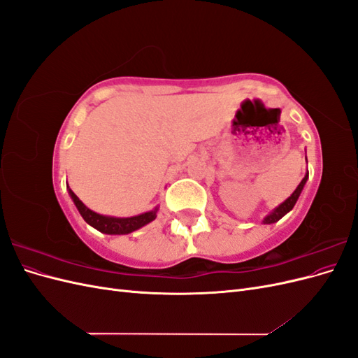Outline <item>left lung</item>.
I'll list each match as a JSON object with an SVG mask.
<instances>
[{
    "mask_svg": "<svg viewBox=\"0 0 358 358\" xmlns=\"http://www.w3.org/2000/svg\"><path fill=\"white\" fill-rule=\"evenodd\" d=\"M306 161H308V159H306ZM308 178H309V171H306L305 178L301 179V182L299 183V187L294 189V192H292L291 196H289L285 201L280 203V204L278 206V208H275L272 212H270L268 215L264 216L263 224H273V222H278L280 218H282V216H285L292 208H294V204L297 203V200H299V197H300V194H301L303 188H305V185H306Z\"/></svg>",
    "mask_w": 358,
    "mask_h": 358,
    "instance_id": "1",
    "label": "left lung"
}]
</instances>
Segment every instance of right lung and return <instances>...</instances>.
I'll use <instances>...</instances> for the list:
<instances>
[{"mask_svg": "<svg viewBox=\"0 0 358 358\" xmlns=\"http://www.w3.org/2000/svg\"><path fill=\"white\" fill-rule=\"evenodd\" d=\"M70 197L73 200V203L78 208L79 213L82 215V218L88 222L94 229H96L101 233L106 234H128L133 233L138 229H142L146 224L152 222L157 218V212H158V206L155 209L140 213L136 216H129V218H116V216H107V215H100L94 210H91L90 208L79 200V197L70 189V187H67Z\"/></svg>", "mask_w": 358, "mask_h": 358, "instance_id": "right-lung-1", "label": "right lung"}]
</instances>
